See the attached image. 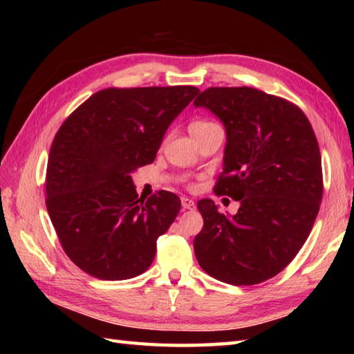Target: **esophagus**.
<instances>
[{
  "instance_id": "obj_1",
  "label": "esophagus",
  "mask_w": 354,
  "mask_h": 354,
  "mask_svg": "<svg viewBox=\"0 0 354 354\" xmlns=\"http://www.w3.org/2000/svg\"><path fill=\"white\" fill-rule=\"evenodd\" d=\"M181 204H183L184 209H194V208H196V204H194V201L192 198H187V196L181 198Z\"/></svg>"
}]
</instances>
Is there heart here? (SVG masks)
<instances>
[{
	"label": "heart",
	"instance_id": "heart-1",
	"mask_svg": "<svg viewBox=\"0 0 354 354\" xmlns=\"http://www.w3.org/2000/svg\"><path fill=\"white\" fill-rule=\"evenodd\" d=\"M212 124H214V123L207 122V120H194V122L190 123L189 131H190L192 135H194L196 132H199V131H202V129H205V127L212 126Z\"/></svg>",
	"mask_w": 354,
	"mask_h": 354
}]
</instances>
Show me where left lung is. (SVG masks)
<instances>
[{
    "instance_id": "8db88e82",
    "label": "left lung",
    "mask_w": 354,
    "mask_h": 354,
    "mask_svg": "<svg viewBox=\"0 0 354 354\" xmlns=\"http://www.w3.org/2000/svg\"><path fill=\"white\" fill-rule=\"evenodd\" d=\"M227 131L223 171L214 192L240 202L234 216L212 199L198 208L201 268L216 280L251 286L289 265L309 237L322 199L321 153L304 112L255 88H208L193 102Z\"/></svg>"
}]
</instances>
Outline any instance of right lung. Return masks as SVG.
Masks as SVG:
<instances>
[{"instance_id":"obj_1","label":"right lung","mask_w":354,"mask_h":354,"mask_svg":"<svg viewBox=\"0 0 354 354\" xmlns=\"http://www.w3.org/2000/svg\"><path fill=\"white\" fill-rule=\"evenodd\" d=\"M196 86L106 88L59 127L50 149L47 209L65 254L100 280L152 265L156 240L181 208L170 192L138 198L131 173L153 162L164 133Z\"/></svg>"}]
</instances>
